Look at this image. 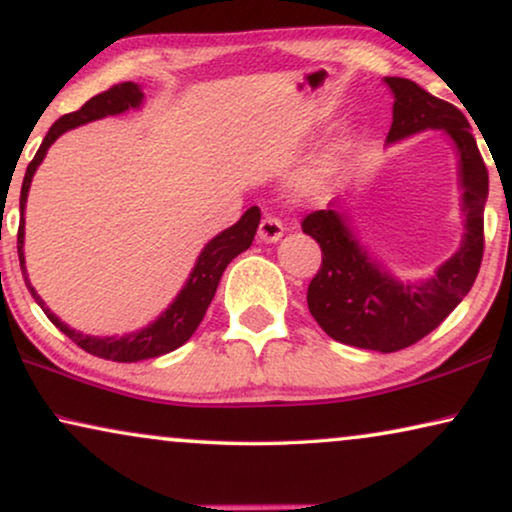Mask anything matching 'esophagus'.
Returning <instances> with one entry per match:
<instances>
[{"instance_id":"esophagus-1","label":"esophagus","mask_w":512,"mask_h":512,"mask_svg":"<svg viewBox=\"0 0 512 512\" xmlns=\"http://www.w3.org/2000/svg\"><path fill=\"white\" fill-rule=\"evenodd\" d=\"M282 235H284L282 221L275 219V216H263L261 226H258V240L270 244V242H277Z\"/></svg>"}]
</instances>
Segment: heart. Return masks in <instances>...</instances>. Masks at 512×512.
Listing matches in <instances>:
<instances>
[{"mask_svg":"<svg viewBox=\"0 0 512 512\" xmlns=\"http://www.w3.org/2000/svg\"><path fill=\"white\" fill-rule=\"evenodd\" d=\"M345 153H347V142H333L310 167H307L303 179H300V188L307 193L326 188L335 177H338L342 160H345Z\"/></svg>","mask_w":512,"mask_h":512,"instance_id":"heart-1","label":"heart"}]
</instances>
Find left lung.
<instances>
[{"label":"left lung","instance_id":"left-lung-1","mask_svg":"<svg viewBox=\"0 0 512 512\" xmlns=\"http://www.w3.org/2000/svg\"><path fill=\"white\" fill-rule=\"evenodd\" d=\"M384 83L394 93L387 144L424 130H443L452 139L464 221L459 249L429 279L401 282L363 247L345 212V198L305 216L303 233L321 247V268L307 289L312 317L333 340L389 354L429 335L471 291L485 247L489 177L471 125L454 104L438 100L410 79L387 76Z\"/></svg>","mask_w":512,"mask_h":512}]
</instances>
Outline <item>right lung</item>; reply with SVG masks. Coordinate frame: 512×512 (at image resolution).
<instances>
[{"instance_id": "1", "label": "right lung", "mask_w": 512, "mask_h": 512, "mask_svg": "<svg viewBox=\"0 0 512 512\" xmlns=\"http://www.w3.org/2000/svg\"><path fill=\"white\" fill-rule=\"evenodd\" d=\"M144 102V93L137 83L125 81L118 83V86L104 90V93L90 97V100L83 104L79 111H72V114L58 118L48 130V135L41 142L37 156L30 165H27L23 188H20V226H18V258H20V270H23L25 284L30 289L32 298L37 300L41 310L48 319L53 321L55 328H60L62 333L67 335L69 340L76 342L81 349H86L88 354L100 356V359L107 361H118V363H135L144 359H156V356H163L167 352H174V349L184 345V342L195 333V328L200 326L202 317H205L209 303H212L216 286L221 282L223 270L228 268V263L233 261L235 256H240L242 251H247L254 242L256 228L261 223V209L251 207L242 214V219L212 237L205 244V249L200 251L198 261H195L191 275H188L184 289L177 293V298L167 305V310L160 314L156 321H151L149 326L139 328L135 333L125 335H107V338H97V335H83L76 328H69L65 321H60L55 314L48 310L44 300L39 298V293L34 291L30 284V277H27L25 270V205H27V193H30V184L34 172L41 165V160L46 158L51 144L60 135H65L67 130L79 128V125H86L90 121H97V118L104 116H118L125 114L130 109H139Z\"/></svg>"}]
</instances>
